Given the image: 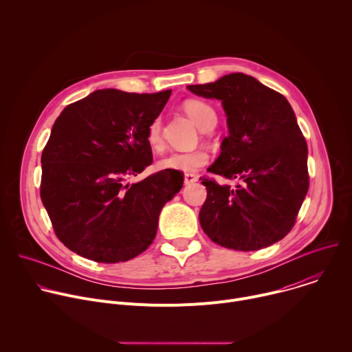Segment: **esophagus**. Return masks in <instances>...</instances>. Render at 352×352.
I'll return each mask as SVG.
<instances>
[{
  "label": "esophagus",
  "instance_id": "34e87169",
  "mask_svg": "<svg viewBox=\"0 0 352 352\" xmlns=\"http://www.w3.org/2000/svg\"><path fill=\"white\" fill-rule=\"evenodd\" d=\"M196 181H197V177H196L195 174H189V173H186V174L184 175V182H185V185L193 184V182H196Z\"/></svg>",
  "mask_w": 352,
  "mask_h": 352
}]
</instances>
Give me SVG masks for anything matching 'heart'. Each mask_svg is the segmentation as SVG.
<instances>
[{"label": "heart", "mask_w": 352, "mask_h": 352, "mask_svg": "<svg viewBox=\"0 0 352 352\" xmlns=\"http://www.w3.org/2000/svg\"><path fill=\"white\" fill-rule=\"evenodd\" d=\"M186 114L202 131H212L217 124V114L212 106L200 100H188L184 104ZM147 143L152 148H160L163 143L162 138V121L160 118L153 120L147 126ZM209 162V156L204 150H193V152H174L163 157L159 162L162 170L173 171H195L204 167Z\"/></svg>", "instance_id": "1"}]
</instances>
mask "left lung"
I'll use <instances>...</instances> for the list:
<instances>
[{
  "mask_svg": "<svg viewBox=\"0 0 352 352\" xmlns=\"http://www.w3.org/2000/svg\"><path fill=\"white\" fill-rule=\"evenodd\" d=\"M188 89L221 100L228 136L208 171L238 181L231 186L200 178L208 189L200 226L213 242L234 250L276 243L294 227L309 188L308 146L288 100L241 72Z\"/></svg>",
  "mask_w": 352,
  "mask_h": 352,
  "instance_id": "8db88e82",
  "label": "left lung"
}]
</instances>
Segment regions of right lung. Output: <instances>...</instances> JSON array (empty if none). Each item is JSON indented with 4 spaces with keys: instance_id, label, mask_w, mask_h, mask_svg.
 I'll return each instance as SVG.
<instances>
[{
    "instance_id": "add662e5",
    "label": "right lung",
    "mask_w": 352,
    "mask_h": 352,
    "mask_svg": "<svg viewBox=\"0 0 352 352\" xmlns=\"http://www.w3.org/2000/svg\"><path fill=\"white\" fill-rule=\"evenodd\" d=\"M171 90H96L67 106L41 155V202L56 235L72 252L98 262L133 259L153 242L163 206L184 184L163 170L129 184L152 164L147 126Z\"/></svg>"
}]
</instances>
